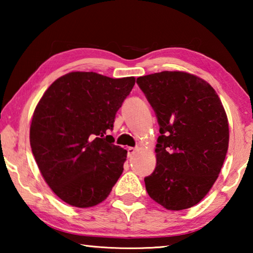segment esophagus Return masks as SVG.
Instances as JSON below:
<instances>
[{"instance_id":"34e87169","label":"esophagus","mask_w":253,"mask_h":253,"mask_svg":"<svg viewBox=\"0 0 253 253\" xmlns=\"http://www.w3.org/2000/svg\"><path fill=\"white\" fill-rule=\"evenodd\" d=\"M137 152V149L135 147H128L127 148V154L128 157H131L132 155H135V153Z\"/></svg>"}]
</instances>
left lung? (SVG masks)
<instances>
[{"mask_svg": "<svg viewBox=\"0 0 253 253\" xmlns=\"http://www.w3.org/2000/svg\"><path fill=\"white\" fill-rule=\"evenodd\" d=\"M155 111L161 136L148 195L170 211L194 207L211 190L229 147L223 105L207 81L183 71L137 78Z\"/></svg>", "mask_w": 253, "mask_h": 253, "instance_id": "obj_1", "label": "left lung"}]
</instances>
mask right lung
I'll use <instances>...</instances> for the list:
<instances>
[{
	"label": "right lung",
	"mask_w": 253,
	"mask_h": 253,
	"mask_svg": "<svg viewBox=\"0 0 253 253\" xmlns=\"http://www.w3.org/2000/svg\"><path fill=\"white\" fill-rule=\"evenodd\" d=\"M134 84V77L74 71L55 80L38 102L30 145L44 181L63 202L95 207L121 177L127 151L113 144L108 131Z\"/></svg>",
	"instance_id": "right-lung-1"
}]
</instances>
